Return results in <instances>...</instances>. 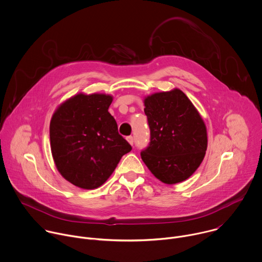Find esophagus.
Wrapping results in <instances>:
<instances>
[{"label": "esophagus", "instance_id": "esophagus-1", "mask_svg": "<svg viewBox=\"0 0 262 262\" xmlns=\"http://www.w3.org/2000/svg\"><path fill=\"white\" fill-rule=\"evenodd\" d=\"M127 140H128V142L132 145L133 144V142H134V138H133V136H128L127 137Z\"/></svg>", "mask_w": 262, "mask_h": 262}]
</instances>
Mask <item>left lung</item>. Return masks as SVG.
<instances>
[{
  "label": "left lung",
  "mask_w": 262,
  "mask_h": 262,
  "mask_svg": "<svg viewBox=\"0 0 262 262\" xmlns=\"http://www.w3.org/2000/svg\"><path fill=\"white\" fill-rule=\"evenodd\" d=\"M150 138L141 159L162 182L187 179L201 165L207 149L206 126L179 89L160 92L144 100Z\"/></svg>",
  "instance_id": "left-lung-1"
}]
</instances>
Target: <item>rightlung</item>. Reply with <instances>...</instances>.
I'll return each mask as SVG.
<instances>
[{
    "mask_svg": "<svg viewBox=\"0 0 262 262\" xmlns=\"http://www.w3.org/2000/svg\"><path fill=\"white\" fill-rule=\"evenodd\" d=\"M113 97L78 94L62 103L50 123L51 151L60 174L85 189L102 185L132 149L108 113Z\"/></svg>",
    "mask_w": 262,
    "mask_h": 262,
    "instance_id": "obj_1",
    "label": "right lung"
}]
</instances>
